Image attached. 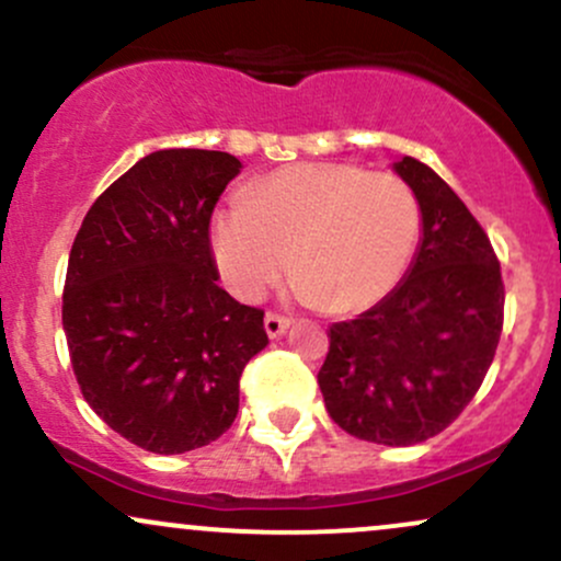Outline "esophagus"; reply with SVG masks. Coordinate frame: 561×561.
Masks as SVG:
<instances>
[{"label":"esophagus","instance_id":"1","mask_svg":"<svg viewBox=\"0 0 561 561\" xmlns=\"http://www.w3.org/2000/svg\"><path fill=\"white\" fill-rule=\"evenodd\" d=\"M289 324H293V321L287 317H279V313H266V319H263V327H266V334L272 340L282 337V334L289 330Z\"/></svg>","mask_w":561,"mask_h":561}]
</instances>
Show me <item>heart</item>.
<instances>
[{"instance_id":"b5f03b06","label":"heart","mask_w":561,"mask_h":561,"mask_svg":"<svg viewBox=\"0 0 561 561\" xmlns=\"http://www.w3.org/2000/svg\"><path fill=\"white\" fill-rule=\"evenodd\" d=\"M420 199L403 179L351 163H289L210 218V250L237 298L255 300L287 268L289 293L356 313L396 287L420 242Z\"/></svg>"}]
</instances>
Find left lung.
<instances>
[{
	"instance_id": "obj_1",
	"label": "left lung",
	"mask_w": 561,
	"mask_h": 561,
	"mask_svg": "<svg viewBox=\"0 0 561 561\" xmlns=\"http://www.w3.org/2000/svg\"><path fill=\"white\" fill-rule=\"evenodd\" d=\"M392 171L420 199L414 261L377 306L330 327L319 388L345 433L414 446L480 390L504 327V282L488 234L430 165L403 156Z\"/></svg>"
}]
</instances>
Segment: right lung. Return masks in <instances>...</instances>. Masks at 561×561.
Masks as SVG:
<instances>
[{
  "label": "right lung",
  "instance_id": "right-lung-1",
  "mask_svg": "<svg viewBox=\"0 0 561 561\" xmlns=\"http://www.w3.org/2000/svg\"><path fill=\"white\" fill-rule=\"evenodd\" d=\"M242 163L150 152L94 199L70 248L62 330L79 388L107 427L152 454L214 443L240 409L263 311L218 287L210 214Z\"/></svg>",
  "mask_w": 561,
  "mask_h": 561
}]
</instances>
